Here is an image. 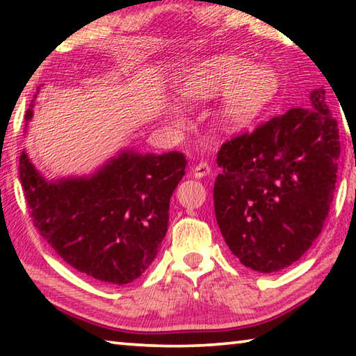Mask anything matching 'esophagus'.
<instances>
[{"mask_svg":"<svg viewBox=\"0 0 356 356\" xmlns=\"http://www.w3.org/2000/svg\"><path fill=\"white\" fill-rule=\"evenodd\" d=\"M210 174V165L207 161H200L195 168H193V176L201 179V177H206Z\"/></svg>","mask_w":356,"mask_h":356,"instance_id":"esophagus-1","label":"esophagus"}]
</instances>
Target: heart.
Here are the masks:
<instances>
[{
  "instance_id": "b5f03b06",
  "label": "heart",
  "mask_w": 356,
  "mask_h": 356,
  "mask_svg": "<svg viewBox=\"0 0 356 356\" xmlns=\"http://www.w3.org/2000/svg\"><path fill=\"white\" fill-rule=\"evenodd\" d=\"M216 119L222 129L238 131L254 122L273 100L278 80L270 69L252 65L237 55H216L197 63L180 83V92L191 102H206L224 91Z\"/></svg>"
}]
</instances>
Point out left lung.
Wrapping results in <instances>:
<instances>
[{
	"label": "left lung",
	"instance_id": "obj_1",
	"mask_svg": "<svg viewBox=\"0 0 356 356\" xmlns=\"http://www.w3.org/2000/svg\"><path fill=\"white\" fill-rule=\"evenodd\" d=\"M339 129L325 102L292 108L222 144L213 186L215 215L245 267L278 272L309 250L333 201Z\"/></svg>",
	"mask_w": 356,
	"mask_h": 356
}]
</instances>
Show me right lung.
Segmentation results:
<instances>
[{
	"label": "right lung",
	"mask_w": 356,
	"mask_h": 356,
	"mask_svg": "<svg viewBox=\"0 0 356 356\" xmlns=\"http://www.w3.org/2000/svg\"><path fill=\"white\" fill-rule=\"evenodd\" d=\"M185 166L177 150H125L92 177L48 182L23 150L19 172L34 226L58 256L94 280L122 286L140 278L155 259Z\"/></svg>",
	"instance_id": "obj_1"
}]
</instances>
